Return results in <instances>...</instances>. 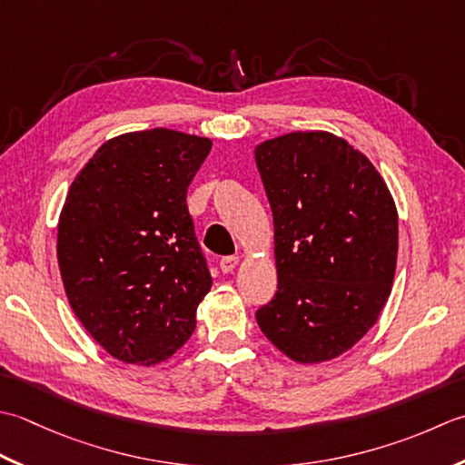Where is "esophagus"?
<instances>
[{
	"label": "esophagus",
	"instance_id": "esophagus-1",
	"mask_svg": "<svg viewBox=\"0 0 465 465\" xmlns=\"http://www.w3.org/2000/svg\"><path fill=\"white\" fill-rule=\"evenodd\" d=\"M236 264H239V257H223L221 262H219V267H221L223 272H232Z\"/></svg>",
	"mask_w": 465,
	"mask_h": 465
}]
</instances>
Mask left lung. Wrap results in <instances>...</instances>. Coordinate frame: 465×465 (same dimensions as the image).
<instances>
[{
	"mask_svg": "<svg viewBox=\"0 0 465 465\" xmlns=\"http://www.w3.org/2000/svg\"><path fill=\"white\" fill-rule=\"evenodd\" d=\"M254 160L272 211L279 279L257 323L292 361H329L375 325L390 299L393 196L371 160L331 132L264 140Z\"/></svg>",
	"mask_w": 465,
	"mask_h": 465,
	"instance_id": "left-lung-1",
	"label": "left lung"
}]
</instances>
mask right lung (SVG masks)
<instances>
[{
	"label": "right lung",
	"mask_w": 465,
	"mask_h": 465,
	"mask_svg": "<svg viewBox=\"0 0 465 465\" xmlns=\"http://www.w3.org/2000/svg\"><path fill=\"white\" fill-rule=\"evenodd\" d=\"M208 138L154 128L96 150L65 196L58 264L70 307L124 363L173 357L213 287L186 206Z\"/></svg>",
	"instance_id": "right-lung-1"
}]
</instances>
